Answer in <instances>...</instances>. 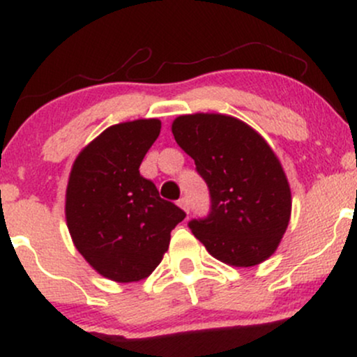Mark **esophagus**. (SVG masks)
<instances>
[{"label":"esophagus","instance_id":"34e87169","mask_svg":"<svg viewBox=\"0 0 357 357\" xmlns=\"http://www.w3.org/2000/svg\"><path fill=\"white\" fill-rule=\"evenodd\" d=\"M178 204L183 208L184 211L190 213V202H188V198H181V199H179V202H178Z\"/></svg>","mask_w":357,"mask_h":357}]
</instances>
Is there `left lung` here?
<instances>
[{"label":"left lung","mask_w":357,"mask_h":357,"mask_svg":"<svg viewBox=\"0 0 357 357\" xmlns=\"http://www.w3.org/2000/svg\"><path fill=\"white\" fill-rule=\"evenodd\" d=\"M173 134L210 190L208 216L188 223L192 235L233 267L267 260L292 211L289 181L267 141L240 119L223 114L179 116Z\"/></svg>","instance_id":"8db88e82"}]
</instances>
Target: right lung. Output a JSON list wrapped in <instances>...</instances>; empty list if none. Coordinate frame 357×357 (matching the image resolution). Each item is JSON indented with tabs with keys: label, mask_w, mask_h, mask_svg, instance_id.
<instances>
[{
	"label": "right lung",
	"mask_w": 357,
	"mask_h": 357,
	"mask_svg": "<svg viewBox=\"0 0 357 357\" xmlns=\"http://www.w3.org/2000/svg\"><path fill=\"white\" fill-rule=\"evenodd\" d=\"M161 121L110 126L73 162L65 216L73 245L100 275L116 282L149 277L186 213L159 196L139 173Z\"/></svg>",
	"instance_id": "add662e5"
}]
</instances>
